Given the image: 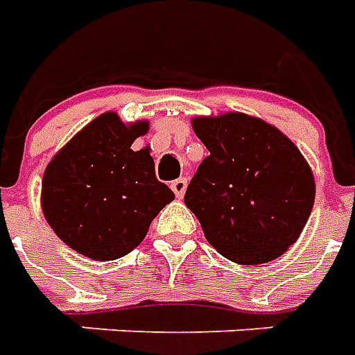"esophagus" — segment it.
<instances>
[{"mask_svg":"<svg viewBox=\"0 0 355 355\" xmlns=\"http://www.w3.org/2000/svg\"><path fill=\"white\" fill-rule=\"evenodd\" d=\"M186 186H188V180H186L184 177L177 178V180H173V182H171V190L175 192L177 198H182L186 192Z\"/></svg>","mask_w":355,"mask_h":355,"instance_id":"34e87169","label":"esophagus"}]
</instances>
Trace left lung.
Wrapping results in <instances>:
<instances>
[{
  "mask_svg": "<svg viewBox=\"0 0 355 355\" xmlns=\"http://www.w3.org/2000/svg\"><path fill=\"white\" fill-rule=\"evenodd\" d=\"M192 127L209 155L184 203L209 243L245 266L282 257L313 207L315 182L304 155L274 125L239 112L193 117Z\"/></svg>",
  "mask_w": 355,
  "mask_h": 355,
  "instance_id": "left-lung-1",
  "label": "left lung"
}]
</instances>
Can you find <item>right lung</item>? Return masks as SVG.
<instances>
[{"mask_svg":"<svg viewBox=\"0 0 355 355\" xmlns=\"http://www.w3.org/2000/svg\"><path fill=\"white\" fill-rule=\"evenodd\" d=\"M148 121L123 123L106 112L85 125L47 165L42 209L49 226L73 251L116 261L146 236L175 193L155 178L148 150H131Z\"/></svg>","mask_w":355,"mask_h":355,"instance_id":"1","label":"right lung"}]
</instances>
